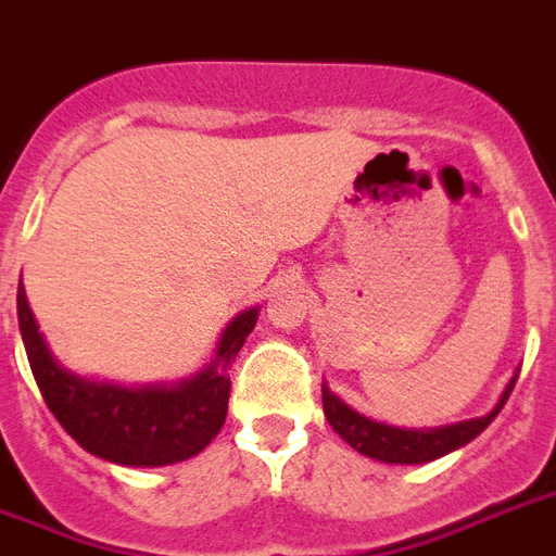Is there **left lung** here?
Here are the masks:
<instances>
[{
    "instance_id": "obj_1",
    "label": "left lung",
    "mask_w": 556,
    "mask_h": 556,
    "mask_svg": "<svg viewBox=\"0 0 556 556\" xmlns=\"http://www.w3.org/2000/svg\"><path fill=\"white\" fill-rule=\"evenodd\" d=\"M517 374L508 380L505 391L500 394L497 405L482 414V417L463 419V422H451V426L440 428H400L388 426L380 419H371L359 414L356 408H351L345 400L333 394L331 388L323 386V408L325 417L331 422V428L342 440L349 442L351 448L365 454V457L380 459V463H394V466H419V463H431V459H440L451 451L463 448L473 437H480L485 428L491 426V419L497 417L500 408L505 405L508 394H511L514 382H517Z\"/></svg>"
}]
</instances>
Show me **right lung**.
Wrapping results in <instances>:
<instances>
[{"label":"right lung","instance_id":"add662e5","mask_svg":"<svg viewBox=\"0 0 556 556\" xmlns=\"http://www.w3.org/2000/svg\"><path fill=\"white\" fill-rule=\"evenodd\" d=\"M20 331L30 371L59 426L88 454L116 466L156 468L197 457L219 434L228 414V365L254 331L260 305L239 311L225 325L214 359L179 382L122 386L71 371L51 354L39 331L28 293L16 291Z\"/></svg>","mask_w":556,"mask_h":556}]
</instances>
